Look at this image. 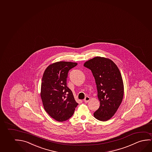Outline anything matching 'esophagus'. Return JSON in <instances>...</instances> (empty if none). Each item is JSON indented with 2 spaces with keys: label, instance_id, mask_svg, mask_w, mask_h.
Listing matches in <instances>:
<instances>
[{
  "label": "esophagus",
  "instance_id": "34e87169",
  "mask_svg": "<svg viewBox=\"0 0 152 152\" xmlns=\"http://www.w3.org/2000/svg\"><path fill=\"white\" fill-rule=\"evenodd\" d=\"M90 98L88 97V96H86V97H85V99H84V102H86V103H88V101H90Z\"/></svg>",
  "mask_w": 152,
  "mask_h": 152
}]
</instances>
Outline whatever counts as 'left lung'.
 <instances>
[{
	"label": "left lung",
	"instance_id": "left-lung-1",
	"mask_svg": "<svg viewBox=\"0 0 152 152\" xmlns=\"http://www.w3.org/2000/svg\"><path fill=\"white\" fill-rule=\"evenodd\" d=\"M84 66L92 71L100 102L94 117L102 121H107L116 113L124 97V86L120 71L112 60L101 57L88 60Z\"/></svg>",
	"mask_w": 152,
	"mask_h": 152
}]
</instances>
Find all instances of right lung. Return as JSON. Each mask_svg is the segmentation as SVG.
<instances>
[{
  "mask_svg": "<svg viewBox=\"0 0 152 152\" xmlns=\"http://www.w3.org/2000/svg\"><path fill=\"white\" fill-rule=\"evenodd\" d=\"M76 62L59 61L46 69L41 84V97L45 111L59 122L66 121L73 115L78 104L66 86L69 71Z\"/></svg>",
  "mask_w": 152,
  "mask_h": 152,
  "instance_id": "1",
  "label": "right lung"
}]
</instances>
